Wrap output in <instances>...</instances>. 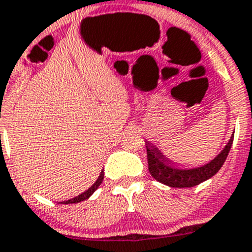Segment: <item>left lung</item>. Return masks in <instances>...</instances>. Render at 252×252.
Here are the masks:
<instances>
[{
    "label": "left lung",
    "instance_id": "left-lung-1",
    "mask_svg": "<svg viewBox=\"0 0 252 252\" xmlns=\"http://www.w3.org/2000/svg\"><path fill=\"white\" fill-rule=\"evenodd\" d=\"M232 142H234V134L230 138L229 143L225 145L224 149L216 155L210 163L203 166H197L192 169H180L176 168L173 161L169 160L163 155V153L150 144L149 142L145 143L147 145V157H148V168L149 173L155 180L170 188H191L199 185L200 183L210 179L211 176L215 175L222 164L226 160L231 149Z\"/></svg>",
    "mask_w": 252,
    "mask_h": 252
}]
</instances>
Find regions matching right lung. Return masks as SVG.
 Listing matches in <instances>:
<instances>
[{
	"instance_id": "1",
	"label": "right lung",
	"mask_w": 252,
	"mask_h": 252,
	"mask_svg": "<svg viewBox=\"0 0 252 252\" xmlns=\"http://www.w3.org/2000/svg\"><path fill=\"white\" fill-rule=\"evenodd\" d=\"M103 179H104V173H103V170H102L100 175L98 176V179L95 180V183H94V184L92 185V187L89 188L88 190H86V191H84V192L79 194L78 196L72 197V199H69V200L61 201L60 204H77V203H81V201H83V200H87V199H88V197L91 196V195L93 194V192L98 189V187H99V185L102 184Z\"/></svg>"
}]
</instances>
